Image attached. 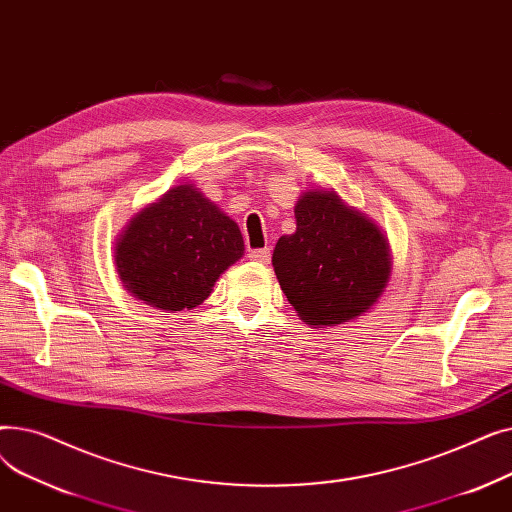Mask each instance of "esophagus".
I'll use <instances>...</instances> for the list:
<instances>
[{
    "mask_svg": "<svg viewBox=\"0 0 512 512\" xmlns=\"http://www.w3.org/2000/svg\"><path fill=\"white\" fill-rule=\"evenodd\" d=\"M249 257L257 263H270V257H272V251L270 249H251L249 251Z\"/></svg>",
    "mask_w": 512,
    "mask_h": 512,
    "instance_id": "esophagus-1",
    "label": "esophagus"
}]
</instances>
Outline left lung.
I'll use <instances>...</instances> for the list:
<instances>
[{"mask_svg": "<svg viewBox=\"0 0 512 512\" xmlns=\"http://www.w3.org/2000/svg\"><path fill=\"white\" fill-rule=\"evenodd\" d=\"M297 232L280 236L272 265L288 303L309 326L365 313L390 278L388 240L334 191L315 188L294 205Z\"/></svg>", "mask_w": 512, "mask_h": 512, "instance_id": "left-lung-1", "label": "left lung"}]
</instances>
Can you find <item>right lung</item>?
<instances>
[{"label": "right lung", "instance_id": "add662e5", "mask_svg": "<svg viewBox=\"0 0 512 512\" xmlns=\"http://www.w3.org/2000/svg\"><path fill=\"white\" fill-rule=\"evenodd\" d=\"M242 253L245 242L236 222L199 188L180 184L134 215L114 257L132 297L182 311L201 305Z\"/></svg>", "mask_w": 512, "mask_h": 512}]
</instances>
